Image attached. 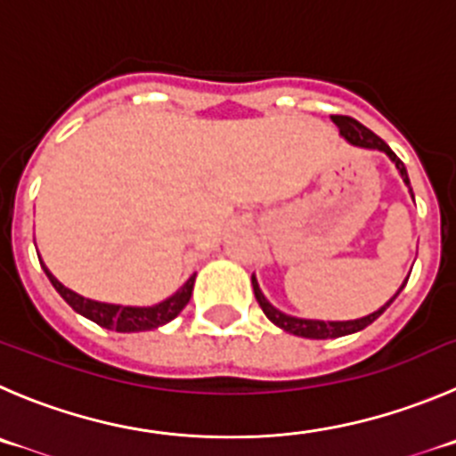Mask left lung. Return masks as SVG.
Listing matches in <instances>:
<instances>
[{"instance_id": "obj_1", "label": "left lung", "mask_w": 456, "mask_h": 456, "mask_svg": "<svg viewBox=\"0 0 456 456\" xmlns=\"http://www.w3.org/2000/svg\"><path fill=\"white\" fill-rule=\"evenodd\" d=\"M330 118H333L335 126L339 127V134H342V137L346 139L348 143H353V146H360V148H373V151L387 152V155H389V159L395 164V168L401 170L403 182L410 186V177H407L405 164H403V161L395 157V152L391 151V148L387 146V143L382 142L380 137H378L376 132H371L369 127H364L362 123L355 121V118L342 117V114H333ZM411 198H414V193H411ZM407 279H410V276H407ZM407 279H405V283H407ZM405 283H403V288H405ZM252 286H254V295H256L258 305H261V310L265 313V317L270 319L272 324H276L279 329L286 330V333L299 335V338H308V339L344 338V335H351V333H357V330L367 329L369 324H373V322H376V319L380 317V314L385 313V310L389 308L391 304H394V299L401 295V290H403V288H401V290L395 292V295L391 297V299L387 301V304L382 305L380 310H376V313L367 314V317H362V319H353V322H317V319L290 317V314L276 310L274 305H272L270 301L263 297L261 288H258V283H256V276H252Z\"/></svg>"}]
</instances>
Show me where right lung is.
Here are the masks:
<instances>
[{
    "mask_svg": "<svg viewBox=\"0 0 456 456\" xmlns=\"http://www.w3.org/2000/svg\"><path fill=\"white\" fill-rule=\"evenodd\" d=\"M45 274L49 276L51 286L58 290V295H61L62 299L76 310V313L92 319L94 324H99L110 330H117V333H139V330H151V329H157V326L168 324L170 319H175L177 314L184 310V305L189 304L191 295H193V283H195V274H193L189 281H186L184 286L175 292V295L168 297V299L161 301V304L148 305V308H132V305H114V304H101V301L85 299V297L67 290L61 281L55 279L46 267H45Z\"/></svg>",
    "mask_w": 456,
    "mask_h": 456,
    "instance_id": "obj_1",
    "label": "right lung"
}]
</instances>
